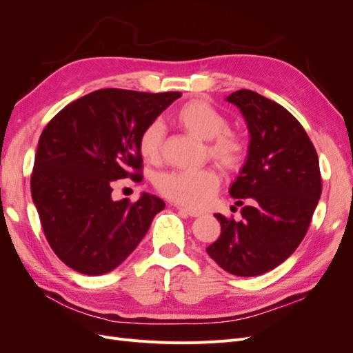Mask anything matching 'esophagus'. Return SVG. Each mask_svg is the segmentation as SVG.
<instances>
[{
	"mask_svg": "<svg viewBox=\"0 0 353 353\" xmlns=\"http://www.w3.org/2000/svg\"><path fill=\"white\" fill-rule=\"evenodd\" d=\"M176 209L181 210V212H184L185 215H188V216H191V218H197V216H201V215H203V213L199 212V210H193V209H188V208H184V206H176Z\"/></svg>",
	"mask_w": 353,
	"mask_h": 353,
	"instance_id": "obj_1",
	"label": "esophagus"
}]
</instances>
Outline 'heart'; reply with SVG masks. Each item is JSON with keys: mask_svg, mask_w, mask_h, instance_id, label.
<instances>
[{"mask_svg": "<svg viewBox=\"0 0 353 353\" xmlns=\"http://www.w3.org/2000/svg\"><path fill=\"white\" fill-rule=\"evenodd\" d=\"M175 122L191 135L208 141V153L221 168L234 170L243 163L245 156L243 137L225 130V116L209 101L201 99L187 101L175 112ZM163 138V123L150 122L138 138V152L148 162H157L162 154ZM156 185L160 193L179 205L203 208L218 191L219 176L213 169L169 170L159 175Z\"/></svg>", "mask_w": 353, "mask_h": 353, "instance_id": "b5f03b06", "label": "heart"}]
</instances>
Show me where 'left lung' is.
<instances>
[{
  "label": "left lung",
  "instance_id": "left-lung-1",
  "mask_svg": "<svg viewBox=\"0 0 353 353\" xmlns=\"http://www.w3.org/2000/svg\"><path fill=\"white\" fill-rule=\"evenodd\" d=\"M225 100L243 114L250 138L230 194L250 205L239 222L215 213L221 236L206 252L227 272L256 276L281 265L303 240L321 197V174L314 144L283 105L250 90Z\"/></svg>",
  "mask_w": 353,
  "mask_h": 353
}]
</instances>
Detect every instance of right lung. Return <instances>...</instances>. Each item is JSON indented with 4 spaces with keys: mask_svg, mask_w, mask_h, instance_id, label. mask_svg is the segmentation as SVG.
<instances>
[{
    "mask_svg": "<svg viewBox=\"0 0 353 353\" xmlns=\"http://www.w3.org/2000/svg\"><path fill=\"white\" fill-rule=\"evenodd\" d=\"M179 97L99 90L68 104L42 131L30 193L51 249L69 268L85 275L113 271L165 209L148 193L135 203L114 201L112 183L141 178L138 138Z\"/></svg>",
    "mask_w": 353,
    "mask_h": 353,
    "instance_id": "1",
    "label": "right lung"
}]
</instances>
